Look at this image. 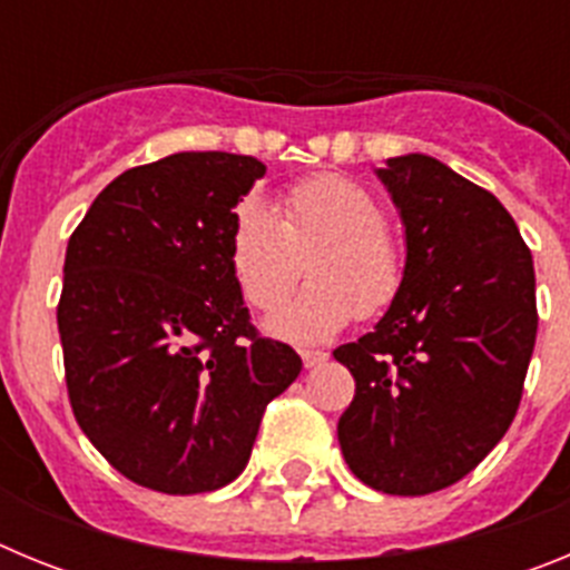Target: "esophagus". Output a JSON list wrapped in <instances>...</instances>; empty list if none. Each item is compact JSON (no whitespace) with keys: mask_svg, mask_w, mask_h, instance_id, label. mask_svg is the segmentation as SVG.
<instances>
[{"mask_svg":"<svg viewBox=\"0 0 570 570\" xmlns=\"http://www.w3.org/2000/svg\"><path fill=\"white\" fill-rule=\"evenodd\" d=\"M302 362H305V367H316L322 365V362H328V354L325 351H299Z\"/></svg>","mask_w":570,"mask_h":570,"instance_id":"esophagus-1","label":"esophagus"}]
</instances>
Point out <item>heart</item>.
<instances>
[{"label":"heart","mask_w":570,"mask_h":570,"mask_svg":"<svg viewBox=\"0 0 570 570\" xmlns=\"http://www.w3.org/2000/svg\"><path fill=\"white\" fill-rule=\"evenodd\" d=\"M302 258L309 259L312 285L265 322L271 336L296 345L328 342L356 314L385 311L405 279V256L382 205L340 174L291 185L276 208L259 196L236 208L228 265L250 308L275 311L295 287Z\"/></svg>","instance_id":"b5f03b06"}]
</instances>
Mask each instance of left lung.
I'll list each match as a JSON object with an SVG mask.
<instances>
[{
  "instance_id": "obj_1",
  "label": "left lung",
  "mask_w": 570,
  "mask_h": 570,
  "mask_svg": "<svg viewBox=\"0 0 570 570\" xmlns=\"http://www.w3.org/2000/svg\"><path fill=\"white\" fill-rule=\"evenodd\" d=\"M376 176L405 228V279L376 328L334 351L356 380L336 434L367 488L422 497L471 473L517 416L537 282L520 228L485 188L425 154Z\"/></svg>"
}]
</instances>
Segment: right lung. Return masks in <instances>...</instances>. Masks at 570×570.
I'll use <instances>...</instances> for the list:
<instances>
[{"instance_id": "add662e5", "label": "right lung", "mask_w": 570, "mask_h": 570, "mask_svg": "<svg viewBox=\"0 0 570 570\" xmlns=\"http://www.w3.org/2000/svg\"><path fill=\"white\" fill-rule=\"evenodd\" d=\"M265 165L183 150L125 170L65 254L57 308L73 416L136 485L205 493L250 460L274 396L299 376L262 340L228 265L234 208Z\"/></svg>"}]
</instances>
